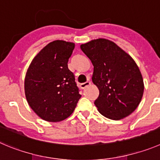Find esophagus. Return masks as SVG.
Instances as JSON below:
<instances>
[{"instance_id": "1", "label": "esophagus", "mask_w": 160, "mask_h": 160, "mask_svg": "<svg viewBox=\"0 0 160 160\" xmlns=\"http://www.w3.org/2000/svg\"><path fill=\"white\" fill-rule=\"evenodd\" d=\"M90 84H91L90 81H87V82H85V83H81V84H80V87H81L82 89H84V88H86L88 86H89Z\"/></svg>"}]
</instances>
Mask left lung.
Listing matches in <instances>:
<instances>
[{"label":"left lung","mask_w":160,"mask_h":160,"mask_svg":"<svg viewBox=\"0 0 160 160\" xmlns=\"http://www.w3.org/2000/svg\"><path fill=\"white\" fill-rule=\"evenodd\" d=\"M94 66L92 82L99 95L95 105L102 115L120 120L131 114L142 98L144 81L134 60L114 42L94 39L80 46Z\"/></svg>","instance_id":"left-lung-1"}]
</instances>
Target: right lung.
Listing matches in <instances>:
<instances>
[{
  "label": "right lung",
  "instance_id": "right-lung-1",
  "mask_svg": "<svg viewBox=\"0 0 160 160\" xmlns=\"http://www.w3.org/2000/svg\"><path fill=\"white\" fill-rule=\"evenodd\" d=\"M73 42L56 40L34 58L24 80L27 101L42 119L57 122L72 114L81 95L68 62Z\"/></svg>",
  "mask_w": 160,
  "mask_h": 160
}]
</instances>
